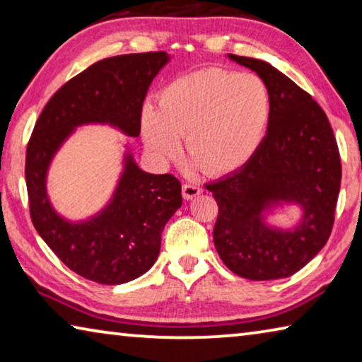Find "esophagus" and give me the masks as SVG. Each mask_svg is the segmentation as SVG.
<instances>
[{"label":"esophagus","mask_w":362,"mask_h":362,"mask_svg":"<svg viewBox=\"0 0 362 362\" xmlns=\"http://www.w3.org/2000/svg\"><path fill=\"white\" fill-rule=\"evenodd\" d=\"M201 193H203V188L196 185V183H185L182 187V194L185 199H193L194 196H199Z\"/></svg>","instance_id":"1"}]
</instances>
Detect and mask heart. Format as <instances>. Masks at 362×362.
<instances>
[{
	"instance_id": "1",
	"label": "heart",
	"mask_w": 362,
	"mask_h": 362,
	"mask_svg": "<svg viewBox=\"0 0 362 362\" xmlns=\"http://www.w3.org/2000/svg\"><path fill=\"white\" fill-rule=\"evenodd\" d=\"M273 116L268 84L254 73L203 69L170 81L158 110L145 107L142 139L159 161L173 159L185 137L188 156L209 175L230 174L254 158Z\"/></svg>"
}]
</instances>
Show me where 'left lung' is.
<instances>
[{
  "instance_id": "8db88e82",
  "label": "left lung",
  "mask_w": 362,
  "mask_h": 362,
  "mask_svg": "<svg viewBox=\"0 0 362 362\" xmlns=\"http://www.w3.org/2000/svg\"><path fill=\"white\" fill-rule=\"evenodd\" d=\"M268 84L269 129L254 158L236 173L206 185L218 204L214 244L238 276L269 281L292 276L327 243L340 192L341 164L322 108L292 79L259 59L228 54ZM283 204L303 209L291 230L266 223Z\"/></svg>"
}]
</instances>
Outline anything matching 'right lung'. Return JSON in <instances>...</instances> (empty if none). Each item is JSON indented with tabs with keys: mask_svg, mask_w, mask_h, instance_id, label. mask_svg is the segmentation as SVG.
Wrapping results in <instances>:
<instances>
[{
	"mask_svg": "<svg viewBox=\"0 0 362 362\" xmlns=\"http://www.w3.org/2000/svg\"><path fill=\"white\" fill-rule=\"evenodd\" d=\"M169 59L168 52H142L93 64L51 97L30 137L25 180L32 222L71 272L94 283H129L148 272L164 225L182 206V185L170 174L145 173L127 150L108 204L88 220L71 222L49 199V166L78 126L108 124L139 137L146 90Z\"/></svg>",
	"mask_w": 362,
	"mask_h": 362,
	"instance_id": "obj_1",
	"label": "right lung"
}]
</instances>
